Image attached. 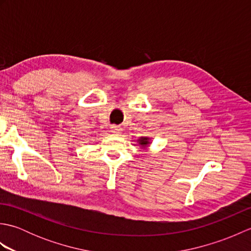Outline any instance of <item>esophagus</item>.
I'll list each match as a JSON object with an SVG mask.
<instances>
[{
	"label": "esophagus",
	"mask_w": 251,
	"mask_h": 251,
	"mask_svg": "<svg viewBox=\"0 0 251 251\" xmlns=\"http://www.w3.org/2000/svg\"><path fill=\"white\" fill-rule=\"evenodd\" d=\"M121 130L122 129H121L120 126H117V125H112L111 126V131L114 132V134H120Z\"/></svg>",
	"instance_id": "esophagus-1"
}]
</instances>
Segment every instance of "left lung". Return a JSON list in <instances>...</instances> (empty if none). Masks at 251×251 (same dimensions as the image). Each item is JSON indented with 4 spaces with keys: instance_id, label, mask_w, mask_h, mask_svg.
<instances>
[{
    "instance_id": "left-lung-1",
    "label": "left lung",
    "mask_w": 251,
    "mask_h": 251,
    "mask_svg": "<svg viewBox=\"0 0 251 251\" xmlns=\"http://www.w3.org/2000/svg\"><path fill=\"white\" fill-rule=\"evenodd\" d=\"M138 142H139V145H140V146L145 147V148L149 145V143H150V141H149V138H145V137L140 138V139L138 140Z\"/></svg>"
}]
</instances>
